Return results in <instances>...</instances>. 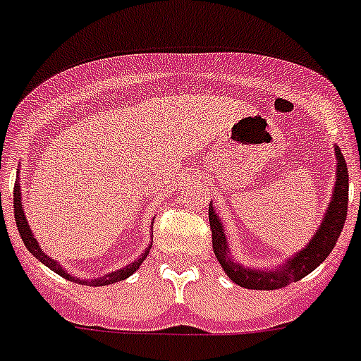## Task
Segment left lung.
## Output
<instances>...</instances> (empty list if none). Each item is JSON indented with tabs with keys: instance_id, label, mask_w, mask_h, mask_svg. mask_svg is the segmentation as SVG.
<instances>
[{
	"instance_id": "obj_1",
	"label": "left lung",
	"mask_w": 361,
	"mask_h": 361,
	"mask_svg": "<svg viewBox=\"0 0 361 361\" xmlns=\"http://www.w3.org/2000/svg\"><path fill=\"white\" fill-rule=\"evenodd\" d=\"M336 154V183L332 200H330L329 209H326L323 222L316 235L312 237L307 246L302 247L299 253L290 257L288 262L277 269H253L244 268L242 264L235 262L229 255L226 235H224V226L220 222L218 214L214 213L213 204H209V224H211V233H213V251L216 255L218 262L231 279L233 283L250 290H277L284 288L292 283H298L302 277H307L310 271L330 255V251L334 250L336 242L340 238L341 229H343L345 218H347V204H349V171L347 163L338 147H334Z\"/></svg>"
}]
</instances>
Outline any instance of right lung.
Wrapping results in <instances>:
<instances>
[{
    "instance_id": "right-lung-1",
    "label": "right lung",
    "mask_w": 361,
    "mask_h": 361,
    "mask_svg": "<svg viewBox=\"0 0 361 361\" xmlns=\"http://www.w3.org/2000/svg\"><path fill=\"white\" fill-rule=\"evenodd\" d=\"M14 218H16V226H18V231H20L21 240H23V244H25L27 250L31 251L32 255L40 260L42 264H45L49 269H53L54 274H59L60 277L68 279V281H73V283L86 284V286H106V284H114V283H119V281H124V279L130 277V275L134 274L135 269L141 266V262L147 259L148 251H150V247H152V244H148V247L145 250L143 255L139 257L137 260H134V262L126 264L124 268H119L117 271H110L108 275L97 277V279H93V281H86V279H78V277H73V275H69L68 271H66V269H63L62 266H60L59 262L53 259V257L45 255L44 251H42L40 244H38V240H36L35 235H32L31 227H29V224H27V218H25V213H23V207H21L20 181H16V185H14Z\"/></svg>"
}]
</instances>
